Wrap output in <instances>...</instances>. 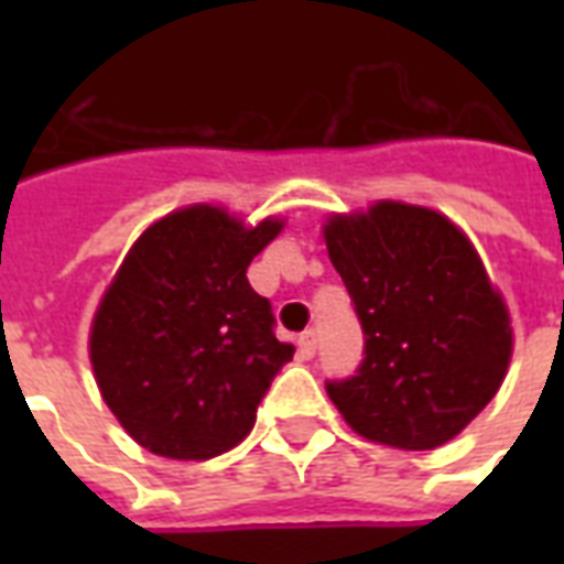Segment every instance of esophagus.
Segmentation results:
<instances>
[{"instance_id":"esophagus-1","label":"esophagus","mask_w":564,"mask_h":564,"mask_svg":"<svg viewBox=\"0 0 564 564\" xmlns=\"http://www.w3.org/2000/svg\"><path fill=\"white\" fill-rule=\"evenodd\" d=\"M314 354H317V335L314 332H302V338H299V356L311 359Z\"/></svg>"}]
</instances>
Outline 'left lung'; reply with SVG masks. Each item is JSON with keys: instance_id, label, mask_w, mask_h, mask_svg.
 Returning <instances> with one entry per match:
<instances>
[{"instance_id": "obj_1", "label": "left lung", "mask_w": 564, "mask_h": 564, "mask_svg": "<svg viewBox=\"0 0 564 564\" xmlns=\"http://www.w3.org/2000/svg\"><path fill=\"white\" fill-rule=\"evenodd\" d=\"M323 241L366 332L356 378L326 383L344 423L395 449L453 441L513 356L508 302L471 238L441 210L380 198L329 214Z\"/></svg>"}]
</instances>
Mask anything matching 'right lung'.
I'll list each match as a JSON object with an SVG mask.
<instances>
[{
  "instance_id": "add662e5",
  "label": "right lung",
  "mask_w": 564,
  "mask_h": 564,
  "mask_svg": "<svg viewBox=\"0 0 564 564\" xmlns=\"http://www.w3.org/2000/svg\"><path fill=\"white\" fill-rule=\"evenodd\" d=\"M220 205H186L129 247L90 323V366L127 435L156 456L214 459L241 444L293 344L271 332L247 265L283 232Z\"/></svg>"
}]
</instances>
